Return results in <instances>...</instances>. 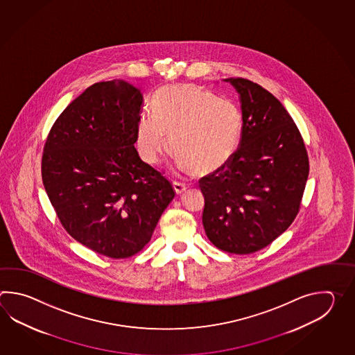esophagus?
<instances>
[{"label":"esophagus","instance_id":"obj_1","mask_svg":"<svg viewBox=\"0 0 355 355\" xmlns=\"http://www.w3.org/2000/svg\"><path fill=\"white\" fill-rule=\"evenodd\" d=\"M173 187H174L175 193H176V194H181V193H184V191L187 190V185L182 184L180 181H174V182H173Z\"/></svg>","mask_w":355,"mask_h":355}]
</instances>
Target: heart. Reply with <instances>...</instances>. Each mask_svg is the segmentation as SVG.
<instances>
[{
    "label": "heart",
    "instance_id": "obj_1",
    "mask_svg": "<svg viewBox=\"0 0 355 355\" xmlns=\"http://www.w3.org/2000/svg\"><path fill=\"white\" fill-rule=\"evenodd\" d=\"M152 109L153 115L141 116L136 132L137 150L147 164H159L171 144L180 170L213 174L240 150L243 115L232 100L180 85L157 91Z\"/></svg>",
    "mask_w": 355,
    "mask_h": 355
}]
</instances>
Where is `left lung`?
Returning a JSON list of instances; mask_svg holds the SVG:
<instances>
[{
  "label": "left lung",
  "instance_id": "obj_1",
  "mask_svg": "<svg viewBox=\"0 0 355 355\" xmlns=\"http://www.w3.org/2000/svg\"><path fill=\"white\" fill-rule=\"evenodd\" d=\"M239 94L241 146L225 168L200 179L203 226L209 241L231 254L264 249L292 225L309 178L300 130L260 85L226 78Z\"/></svg>",
  "mask_w": 355,
  "mask_h": 355
}]
</instances>
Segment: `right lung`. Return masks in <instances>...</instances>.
<instances>
[{
    "label": "right lung",
    "mask_w": 355,
    "mask_h": 355,
    "mask_svg": "<svg viewBox=\"0 0 355 355\" xmlns=\"http://www.w3.org/2000/svg\"><path fill=\"white\" fill-rule=\"evenodd\" d=\"M142 106L139 89L124 80L91 85L54 123L42 159L43 184L62 226L113 259L144 249L175 196L170 181L135 147Z\"/></svg>",
    "instance_id": "1"
}]
</instances>
